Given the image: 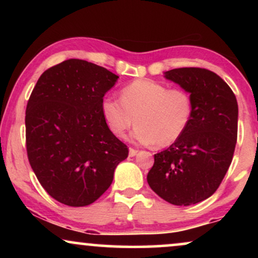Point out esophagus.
<instances>
[{"mask_svg":"<svg viewBox=\"0 0 258 258\" xmlns=\"http://www.w3.org/2000/svg\"><path fill=\"white\" fill-rule=\"evenodd\" d=\"M130 156H136L138 154L137 149H133V148H130Z\"/></svg>","mask_w":258,"mask_h":258,"instance_id":"1","label":"esophagus"}]
</instances>
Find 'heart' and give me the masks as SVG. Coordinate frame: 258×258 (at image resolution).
Masks as SVG:
<instances>
[{"label":"heart","instance_id":"b5f03b06","mask_svg":"<svg viewBox=\"0 0 258 258\" xmlns=\"http://www.w3.org/2000/svg\"><path fill=\"white\" fill-rule=\"evenodd\" d=\"M100 111L116 137H125L135 122L136 142L165 148L178 141L190 125L194 103L185 90L138 79L121 88L120 100L103 98Z\"/></svg>","mask_w":258,"mask_h":258}]
</instances>
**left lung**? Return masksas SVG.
<instances>
[{
	"label": "left lung",
	"instance_id": "8db88e82",
	"mask_svg": "<svg viewBox=\"0 0 258 258\" xmlns=\"http://www.w3.org/2000/svg\"><path fill=\"white\" fill-rule=\"evenodd\" d=\"M165 78L190 93L194 112L178 141L154 155L148 172L150 188L161 199L189 206L217 190L232 162L238 137V102L217 74L201 68H179Z\"/></svg>",
	"mask_w": 258,
	"mask_h": 258
}]
</instances>
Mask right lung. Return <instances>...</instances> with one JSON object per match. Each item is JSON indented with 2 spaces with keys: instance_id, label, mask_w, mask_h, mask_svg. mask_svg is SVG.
<instances>
[{
  "instance_id": "1",
  "label": "right lung",
  "mask_w": 258,
  "mask_h": 258,
  "mask_svg": "<svg viewBox=\"0 0 258 258\" xmlns=\"http://www.w3.org/2000/svg\"><path fill=\"white\" fill-rule=\"evenodd\" d=\"M117 79L99 65L68 59L47 69L31 92L25 111L29 162L44 190L64 205L94 203L128 156L100 111Z\"/></svg>"
}]
</instances>
